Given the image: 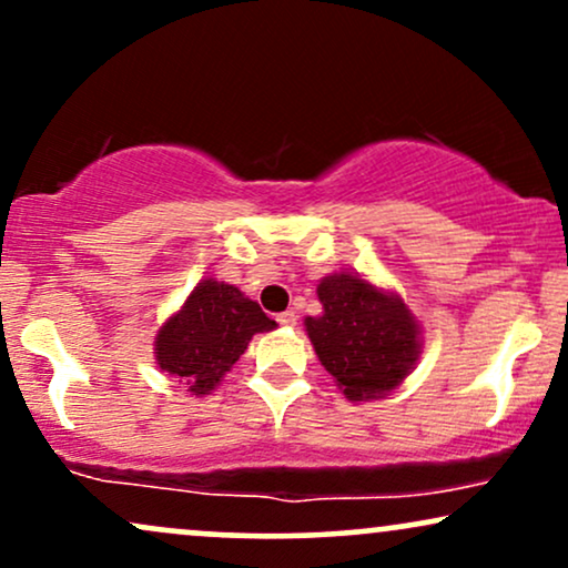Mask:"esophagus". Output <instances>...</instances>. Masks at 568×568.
I'll list each match as a JSON object with an SVG mask.
<instances>
[{"mask_svg":"<svg viewBox=\"0 0 568 568\" xmlns=\"http://www.w3.org/2000/svg\"><path fill=\"white\" fill-rule=\"evenodd\" d=\"M277 323L285 325V328H293L296 325V312H283V315H277Z\"/></svg>","mask_w":568,"mask_h":568,"instance_id":"obj_1","label":"esophagus"}]
</instances>
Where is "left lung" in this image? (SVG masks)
Instances as JSON below:
<instances>
[{"label":"left lung","mask_w":568,"mask_h":568,"mask_svg":"<svg viewBox=\"0 0 568 568\" xmlns=\"http://www.w3.org/2000/svg\"><path fill=\"white\" fill-rule=\"evenodd\" d=\"M323 315L306 317L317 361L349 400H374L395 389L422 352L419 321L393 291L336 272L321 280Z\"/></svg>","instance_id":"left-lung-1"}]
</instances>
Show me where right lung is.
Listing matches in <instances>:
<instances>
[{
	"label": "right lung",
	"mask_w": 568,
	"mask_h": 568,
	"mask_svg": "<svg viewBox=\"0 0 568 568\" xmlns=\"http://www.w3.org/2000/svg\"><path fill=\"white\" fill-rule=\"evenodd\" d=\"M275 325L243 291L207 277L189 293L184 306L162 323L154 338V357L160 371L202 397L232 371L253 334H264Z\"/></svg>",
	"instance_id": "add662e5"
}]
</instances>
